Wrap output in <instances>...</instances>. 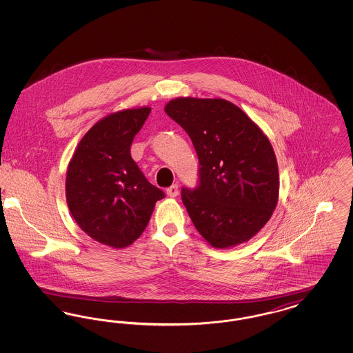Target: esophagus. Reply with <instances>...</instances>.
<instances>
[{"instance_id":"esophagus-1","label":"esophagus","mask_w":353,"mask_h":353,"mask_svg":"<svg viewBox=\"0 0 353 353\" xmlns=\"http://www.w3.org/2000/svg\"><path fill=\"white\" fill-rule=\"evenodd\" d=\"M167 194H168L169 197H177V194H179V185L174 184L169 186L168 189H167Z\"/></svg>"}]
</instances>
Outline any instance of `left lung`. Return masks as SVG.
Here are the masks:
<instances>
[{
  "mask_svg": "<svg viewBox=\"0 0 353 353\" xmlns=\"http://www.w3.org/2000/svg\"><path fill=\"white\" fill-rule=\"evenodd\" d=\"M164 110L199 156L200 184L181 190L197 232L217 249L248 242L278 203L279 172L268 136L225 99L176 98Z\"/></svg>",
  "mask_w": 353,
  "mask_h": 353,
  "instance_id": "left-lung-1",
  "label": "left lung"
}]
</instances>
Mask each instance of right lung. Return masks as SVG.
<instances>
[{"mask_svg": "<svg viewBox=\"0 0 353 353\" xmlns=\"http://www.w3.org/2000/svg\"><path fill=\"white\" fill-rule=\"evenodd\" d=\"M151 107L107 115L84 134L68 163L66 201L84 233L123 249L145 230L164 192L152 185L131 157V144Z\"/></svg>", "mask_w": 353, "mask_h": 353, "instance_id": "obj_1", "label": "right lung"}]
</instances>
